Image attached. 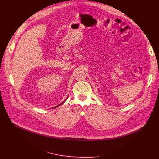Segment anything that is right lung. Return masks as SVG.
Returning <instances> with one entry per match:
<instances>
[{
	"instance_id": "add662e5",
	"label": "right lung",
	"mask_w": 159,
	"mask_h": 159,
	"mask_svg": "<svg viewBox=\"0 0 159 159\" xmlns=\"http://www.w3.org/2000/svg\"><path fill=\"white\" fill-rule=\"evenodd\" d=\"M67 98H66V99H65V101H63V102H61V104H59V105H58V106H55V107H53V108H55V107H58V106H60V105H61V104H63V102H65V101H66V99H67ZM53 108H52V109H53Z\"/></svg>"
}]
</instances>
